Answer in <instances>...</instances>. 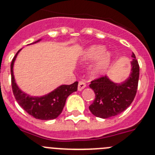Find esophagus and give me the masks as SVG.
<instances>
[{
	"label": "esophagus",
	"mask_w": 155,
	"mask_h": 155,
	"mask_svg": "<svg viewBox=\"0 0 155 155\" xmlns=\"http://www.w3.org/2000/svg\"><path fill=\"white\" fill-rule=\"evenodd\" d=\"M86 87V84L84 82V81H80L79 82V85H78V91H82L84 88Z\"/></svg>",
	"instance_id": "obj_1"
}]
</instances>
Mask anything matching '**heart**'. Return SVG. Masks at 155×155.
<instances>
[{"label": "heart", "mask_w": 155, "mask_h": 155, "mask_svg": "<svg viewBox=\"0 0 155 155\" xmlns=\"http://www.w3.org/2000/svg\"><path fill=\"white\" fill-rule=\"evenodd\" d=\"M113 54L101 45H93L81 52L80 61L84 64L94 62L88 69V74L92 79H98L104 76L111 64Z\"/></svg>", "instance_id": "1"}]
</instances>
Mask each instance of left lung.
I'll list each match as a JSON object with an SVG mask.
<instances>
[{"mask_svg":"<svg viewBox=\"0 0 155 155\" xmlns=\"http://www.w3.org/2000/svg\"><path fill=\"white\" fill-rule=\"evenodd\" d=\"M132 57L130 74L124 81L114 82L108 76H105L90 84L96 98L89 109L95 116L101 118L115 116L124 111L133 101L138 84L139 64L134 53Z\"/></svg>","mask_w":155,"mask_h":155,"instance_id":"left-lung-1","label":"left lung"}]
</instances>
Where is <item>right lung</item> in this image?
<instances>
[{
    "mask_svg": "<svg viewBox=\"0 0 155 155\" xmlns=\"http://www.w3.org/2000/svg\"><path fill=\"white\" fill-rule=\"evenodd\" d=\"M42 39L32 42L37 43ZM22 48L15 54L11 63L12 86L17 101L25 112L34 118L40 120H52L57 118L63 110L67 98L74 92L77 91L78 81L70 85L59 86L54 91L40 96H34L27 94L18 87L14 76V64L17 57Z\"/></svg>",
    "mask_w": 155,
    "mask_h": 155,
    "instance_id": "obj_1",
    "label": "right lung"
}]
</instances>
